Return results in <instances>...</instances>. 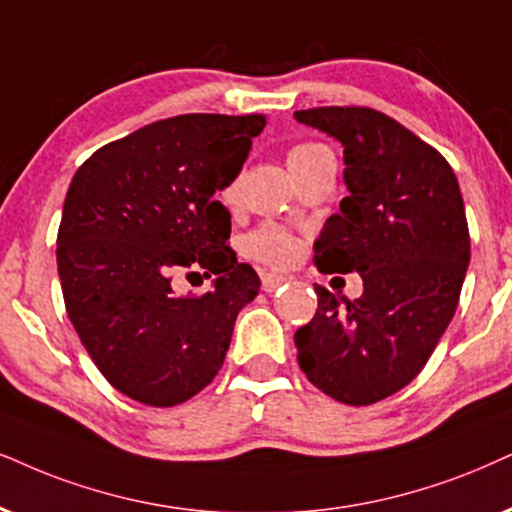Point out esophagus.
Masks as SVG:
<instances>
[{
	"label": "esophagus",
	"instance_id": "esophagus-1",
	"mask_svg": "<svg viewBox=\"0 0 512 512\" xmlns=\"http://www.w3.org/2000/svg\"><path fill=\"white\" fill-rule=\"evenodd\" d=\"M286 281H288L286 276L271 274V271H264V274H262V290H264V293H274V290L281 288Z\"/></svg>",
	"mask_w": 512,
	"mask_h": 512
}]
</instances>
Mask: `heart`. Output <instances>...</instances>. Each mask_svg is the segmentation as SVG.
<instances>
[{
    "mask_svg": "<svg viewBox=\"0 0 512 512\" xmlns=\"http://www.w3.org/2000/svg\"><path fill=\"white\" fill-rule=\"evenodd\" d=\"M321 155H328L326 146L297 144L290 148L288 165H290V170H295V167L312 163V160L321 158ZM234 193H236V189L231 186V189H226L224 196L234 198ZM245 248H248L250 255L257 257V260L281 267V264H288L295 257L297 243H295V238L288 234V231L278 229V226H274V224H267V226H262V229H257L255 234L248 238V245H245Z\"/></svg>",
    "mask_w": 512,
    "mask_h": 512,
    "instance_id": "obj_1",
    "label": "heart"
}]
</instances>
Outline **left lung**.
Returning <instances> with one entry per match:
<instances>
[{
    "label": "left lung",
    "mask_w": 512,
    "mask_h": 512,
    "mask_svg": "<svg viewBox=\"0 0 512 512\" xmlns=\"http://www.w3.org/2000/svg\"><path fill=\"white\" fill-rule=\"evenodd\" d=\"M295 120L345 148L349 193L316 238V267L364 281L357 300L314 288L297 364L328 397L368 406L423 371L454 319L470 264L463 196L442 155L385 113L323 106Z\"/></svg>",
    "instance_id": "8db88e82"
}]
</instances>
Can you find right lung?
Here are the masks:
<instances>
[{"label": "right lung", "instance_id": "right-lung-1", "mask_svg": "<svg viewBox=\"0 0 512 512\" xmlns=\"http://www.w3.org/2000/svg\"><path fill=\"white\" fill-rule=\"evenodd\" d=\"M264 115L158 120L99 148L75 172L58 226L63 300L84 349L115 390L177 406L212 383L260 276L226 245L217 200L241 172ZM218 278L177 296L171 278Z\"/></svg>", "mask_w": 512, "mask_h": 512}]
</instances>
